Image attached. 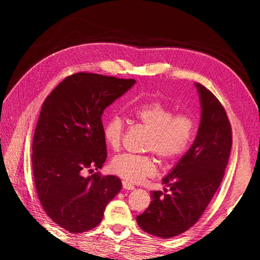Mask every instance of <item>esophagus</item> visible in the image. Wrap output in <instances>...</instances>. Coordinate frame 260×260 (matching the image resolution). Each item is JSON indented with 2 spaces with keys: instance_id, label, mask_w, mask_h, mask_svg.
I'll list each match as a JSON object with an SVG mask.
<instances>
[{
  "instance_id": "esophagus-1",
  "label": "esophagus",
  "mask_w": 260,
  "mask_h": 260,
  "mask_svg": "<svg viewBox=\"0 0 260 260\" xmlns=\"http://www.w3.org/2000/svg\"><path fill=\"white\" fill-rule=\"evenodd\" d=\"M122 187L124 188V190H129V191H132V190H135V185H132L131 183H129L128 181H122Z\"/></svg>"
}]
</instances>
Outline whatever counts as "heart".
<instances>
[{
	"mask_svg": "<svg viewBox=\"0 0 260 260\" xmlns=\"http://www.w3.org/2000/svg\"><path fill=\"white\" fill-rule=\"evenodd\" d=\"M132 114L149 131L145 149L154 152L166 162L180 158L190 147L195 127L191 117L175 115L174 111L161 102L153 101L132 109ZM124 122L122 118L114 115L105 121L103 136L112 149L120 147ZM112 170L130 183H140L156 172V162L151 156L122 154L115 157Z\"/></svg>",
	"mask_w": 260,
	"mask_h": 260,
	"instance_id": "obj_1",
	"label": "heart"
}]
</instances>
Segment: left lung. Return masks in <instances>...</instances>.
<instances>
[{
	"mask_svg": "<svg viewBox=\"0 0 260 260\" xmlns=\"http://www.w3.org/2000/svg\"><path fill=\"white\" fill-rule=\"evenodd\" d=\"M201 104V121L191 147L169 174L161 191L151 192V203L137 217L143 231L162 239L185 232L205 211L221 183L232 146L231 125L224 108L205 86L194 83Z\"/></svg>",
	"mask_w": 260,
	"mask_h": 260,
	"instance_id": "8db88e82",
	"label": "left lung"
}]
</instances>
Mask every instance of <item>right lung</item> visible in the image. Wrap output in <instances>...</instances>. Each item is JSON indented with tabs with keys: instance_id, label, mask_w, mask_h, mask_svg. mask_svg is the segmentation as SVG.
I'll return each mask as SVG.
<instances>
[{
	"instance_id": "1",
	"label": "right lung",
	"mask_w": 260,
	"mask_h": 260,
	"mask_svg": "<svg viewBox=\"0 0 260 260\" xmlns=\"http://www.w3.org/2000/svg\"><path fill=\"white\" fill-rule=\"evenodd\" d=\"M79 73L67 77L45 99L32 142V169L37 193L48 216L70 233L95 228L105 207L122 187L120 179L89 177L106 160L102 116L105 108L136 84Z\"/></svg>"
}]
</instances>
